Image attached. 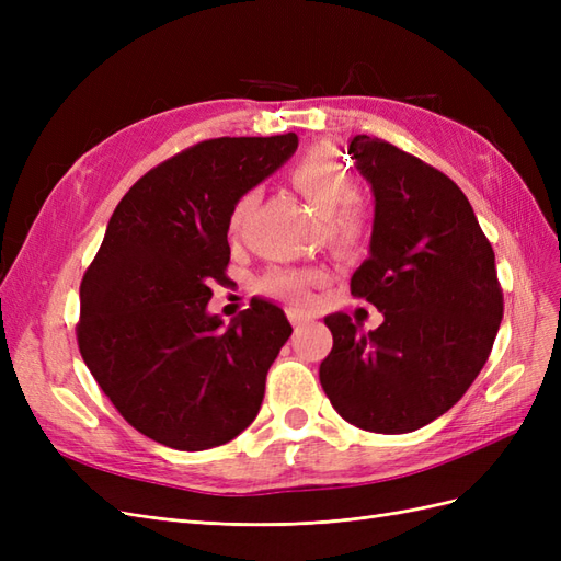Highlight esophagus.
I'll return each instance as SVG.
<instances>
[{
	"label": "esophagus",
	"mask_w": 561,
	"mask_h": 561,
	"mask_svg": "<svg viewBox=\"0 0 561 561\" xmlns=\"http://www.w3.org/2000/svg\"><path fill=\"white\" fill-rule=\"evenodd\" d=\"M287 318H290V322L295 328H299V325H304V322L309 320V316L304 313V311H299V309H287Z\"/></svg>",
	"instance_id": "esophagus-1"
}]
</instances>
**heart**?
Segmentation results:
<instances>
[{
  "label": "heart",
  "mask_w": 561,
  "mask_h": 561,
  "mask_svg": "<svg viewBox=\"0 0 561 561\" xmlns=\"http://www.w3.org/2000/svg\"><path fill=\"white\" fill-rule=\"evenodd\" d=\"M293 190L320 215V233L334 252H358L371 231L369 210L358 201V186L336 147L316 145L287 168ZM254 206V192L243 194L231 210V229H239ZM322 280L320 271H271L260 280V290L293 304L309 299L307 287Z\"/></svg>",
  "instance_id": "1"
}]
</instances>
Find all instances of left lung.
<instances>
[{
  "label": "left lung",
  "mask_w": 561,
  "mask_h": 561,
  "mask_svg": "<svg viewBox=\"0 0 561 561\" xmlns=\"http://www.w3.org/2000/svg\"><path fill=\"white\" fill-rule=\"evenodd\" d=\"M348 154L375 196L369 257L351 295L381 311L377 330L330 313L320 383L339 416L371 433H412L463 398L503 318L494 250L470 201L437 168L355 135Z\"/></svg>",
  "instance_id": "obj_1"
}]
</instances>
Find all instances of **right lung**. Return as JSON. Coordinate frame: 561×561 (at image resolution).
<instances>
[{
    "label": "right lung",
    "mask_w": 561,
    "mask_h": 561,
    "mask_svg": "<svg viewBox=\"0 0 561 561\" xmlns=\"http://www.w3.org/2000/svg\"><path fill=\"white\" fill-rule=\"evenodd\" d=\"M297 145L295 133L198 142L151 168L110 217L79 287L77 342L118 414L154 443L219 447L260 412L293 325L257 297L225 328L208 313L210 285L227 280L236 201Z\"/></svg>",
    "instance_id": "right-lung-1"
}]
</instances>
